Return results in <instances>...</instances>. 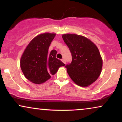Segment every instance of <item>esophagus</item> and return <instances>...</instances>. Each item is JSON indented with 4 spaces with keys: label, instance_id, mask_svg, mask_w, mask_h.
<instances>
[{
    "label": "esophagus",
    "instance_id": "34e87169",
    "mask_svg": "<svg viewBox=\"0 0 122 122\" xmlns=\"http://www.w3.org/2000/svg\"><path fill=\"white\" fill-rule=\"evenodd\" d=\"M61 61H62V62L63 63H64L65 64H66V62H65V60L64 59V58H62V59H61Z\"/></svg>",
    "mask_w": 122,
    "mask_h": 122
}]
</instances>
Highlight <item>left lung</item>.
Masks as SVG:
<instances>
[{
    "label": "left lung",
    "mask_w": 122,
    "mask_h": 122,
    "mask_svg": "<svg viewBox=\"0 0 122 122\" xmlns=\"http://www.w3.org/2000/svg\"><path fill=\"white\" fill-rule=\"evenodd\" d=\"M72 55V61L65 67L72 81L78 86L88 87L101 74L102 59L97 46L86 37L65 34L62 35Z\"/></svg>",
    "instance_id": "left-lung-1"
}]
</instances>
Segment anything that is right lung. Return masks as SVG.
Instances as JSON below:
<instances>
[{"mask_svg": "<svg viewBox=\"0 0 122 122\" xmlns=\"http://www.w3.org/2000/svg\"><path fill=\"white\" fill-rule=\"evenodd\" d=\"M56 34L44 33L37 35L26 47L20 60L25 76L32 83L42 84L55 75L65 64L56 57L57 51L48 49Z\"/></svg>", "mask_w": 122, "mask_h": 122, "instance_id": "obj_1", "label": "right lung"}]
</instances>
